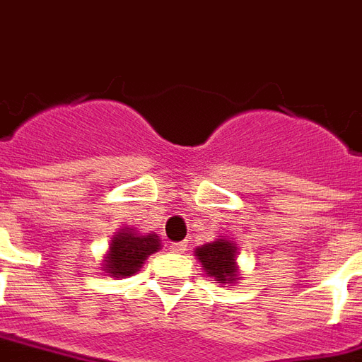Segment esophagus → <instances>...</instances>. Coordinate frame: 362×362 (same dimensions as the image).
Instances as JSON below:
<instances>
[{
  "label": "esophagus",
  "mask_w": 362,
  "mask_h": 362,
  "mask_svg": "<svg viewBox=\"0 0 362 362\" xmlns=\"http://www.w3.org/2000/svg\"><path fill=\"white\" fill-rule=\"evenodd\" d=\"M186 243H173V245H170V250H173V252H178V255H180V252H184V250H186Z\"/></svg>",
  "instance_id": "esophagus-1"
}]
</instances>
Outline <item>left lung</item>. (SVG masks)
<instances>
[{"instance_id": "obj_1", "label": "left lung", "mask_w": 362, "mask_h": 362, "mask_svg": "<svg viewBox=\"0 0 362 362\" xmlns=\"http://www.w3.org/2000/svg\"><path fill=\"white\" fill-rule=\"evenodd\" d=\"M195 258L199 260L203 272L222 285L233 286L241 281V269L237 264V247L231 237H218L214 241L205 243L195 250Z\"/></svg>"}]
</instances>
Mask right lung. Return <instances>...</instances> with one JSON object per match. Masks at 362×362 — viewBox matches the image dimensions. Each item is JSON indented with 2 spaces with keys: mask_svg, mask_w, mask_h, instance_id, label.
<instances>
[{
  "mask_svg": "<svg viewBox=\"0 0 362 362\" xmlns=\"http://www.w3.org/2000/svg\"><path fill=\"white\" fill-rule=\"evenodd\" d=\"M161 248V239L157 233H140L136 228H119L115 231L110 248L102 260V272L107 277L125 279L131 277L153 252Z\"/></svg>",
  "mask_w": 362,
  "mask_h": 362,
  "instance_id": "add662e5",
  "label": "right lung"
}]
</instances>
